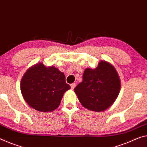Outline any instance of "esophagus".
<instances>
[{
    "instance_id": "1",
    "label": "esophagus",
    "mask_w": 147,
    "mask_h": 147,
    "mask_svg": "<svg viewBox=\"0 0 147 147\" xmlns=\"http://www.w3.org/2000/svg\"><path fill=\"white\" fill-rule=\"evenodd\" d=\"M70 86H71V89L73 90L76 87V84H75V83H71V84L70 85Z\"/></svg>"
}]
</instances>
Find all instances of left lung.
<instances>
[{
	"label": "left lung",
	"instance_id": "1",
	"mask_svg": "<svg viewBox=\"0 0 147 147\" xmlns=\"http://www.w3.org/2000/svg\"><path fill=\"white\" fill-rule=\"evenodd\" d=\"M120 80L115 67L101 60L94 69L86 68L82 82L74 92L83 107L94 112H102L111 106L120 90Z\"/></svg>",
	"mask_w": 147,
	"mask_h": 147
}]
</instances>
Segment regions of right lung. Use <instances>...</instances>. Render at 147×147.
<instances>
[{
    "instance_id": "add662e5",
    "label": "right lung",
    "mask_w": 147,
    "mask_h": 147,
    "mask_svg": "<svg viewBox=\"0 0 147 147\" xmlns=\"http://www.w3.org/2000/svg\"><path fill=\"white\" fill-rule=\"evenodd\" d=\"M64 73L54 66L41 62L26 71L20 83L24 100L39 112H53L59 107L64 92L70 89Z\"/></svg>"
}]
</instances>
